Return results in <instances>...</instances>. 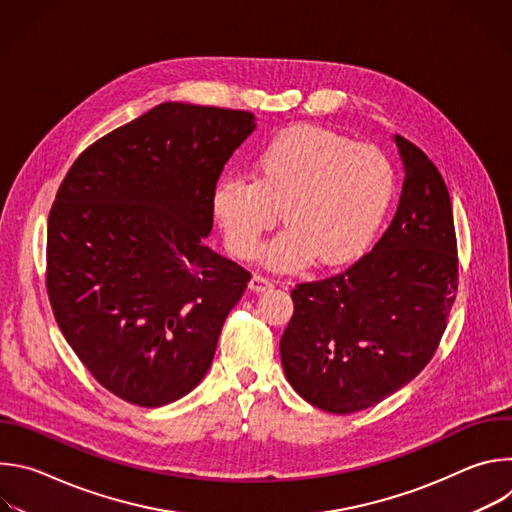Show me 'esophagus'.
<instances>
[{"label": "esophagus", "mask_w": 512, "mask_h": 512, "mask_svg": "<svg viewBox=\"0 0 512 512\" xmlns=\"http://www.w3.org/2000/svg\"><path fill=\"white\" fill-rule=\"evenodd\" d=\"M249 287H251V291H255V294H261V291L271 289L273 283L267 277H263V275H253L251 281H249Z\"/></svg>", "instance_id": "obj_1"}]
</instances>
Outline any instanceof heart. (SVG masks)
Segmentation results:
<instances>
[{
    "instance_id": "1",
    "label": "heart",
    "mask_w": 512,
    "mask_h": 512,
    "mask_svg": "<svg viewBox=\"0 0 512 512\" xmlns=\"http://www.w3.org/2000/svg\"><path fill=\"white\" fill-rule=\"evenodd\" d=\"M395 190V168L375 145L316 125H294L261 145L253 178H218L210 206L239 259L261 251L283 212L289 227L271 241L265 259L273 269L298 271L316 259L322 267H338L367 253Z\"/></svg>"
}]
</instances>
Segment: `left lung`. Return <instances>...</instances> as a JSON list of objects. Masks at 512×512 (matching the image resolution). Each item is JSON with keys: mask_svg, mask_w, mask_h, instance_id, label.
<instances>
[{"mask_svg": "<svg viewBox=\"0 0 512 512\" xmlns=\"http://www.w3.org/2000/svg\"><path fill=\"white\" fill-rule=\"evenodd\" d=\"M405 170L397 212L371 253L346 271L291 289L281 342L289 385L328 413L369 409L415 379L444 336L458 291L448 186L395 135Z\"/></svg>", "mask_w": 512, "mask_h": 512, "instance_id": "1", "label": "left lung"}]
</instances>
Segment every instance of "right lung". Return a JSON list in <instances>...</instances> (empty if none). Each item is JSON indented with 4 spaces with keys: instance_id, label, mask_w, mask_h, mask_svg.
I'll return each mask as SVG.
<instances>
[{
    "instance_id": "1",
    "label": "right lung",
    "mask_w": 512,
    "mask_h": 512,
    "mask_svg": "<svg viewBox=\"0 0 512 512\" xmlns=\"http://www.w3.org/2000/svg\"><path fill=\"white\" fill-rule=\"evenodd\" d=\"M257 127L239 109L162 103L77 158L48 216L60 332L107 391L139 407L206 375L251 273L212 251L210 196Z\"/></svg>"
}]
</instances>
